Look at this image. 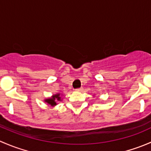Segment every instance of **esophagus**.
Listing matches in <instances>:
<instances>
[{"mask_svg":"<svg viewBox=\"0 0 151 151\" xmlns=\"http://www.w3.org/2000/svg\"><path fill=\"white\" fill-rule=\"evenodd\" d=\"M83 88H77V89H76V91H83Z\"/></svg>","mask_w":151,"mask_h":151,"instance_id":"34e87169","label":"esophagus"}]
</instances>
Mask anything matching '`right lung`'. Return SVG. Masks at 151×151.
Instances as JSON below:
<instances>
[{
  "instance_id": "obj_1",
  "label": "right lung",
  "mask_w": 151,
  "mask_h": 151,
  "mask_svg": "<svg viewBox=\"0 0 151 151\" xmlns=\"http://www.w3.org/2000/svg\"><path fill=\"white\" fill-rule=\"evenodd\" d=\"M56 100H58V101H60V94H59V93L53 96L52 98L46 99V100H45V101L48 103V104H50V105H51V106H55V105H56V101H55Z\"/></svg>"
}]
</instances>
